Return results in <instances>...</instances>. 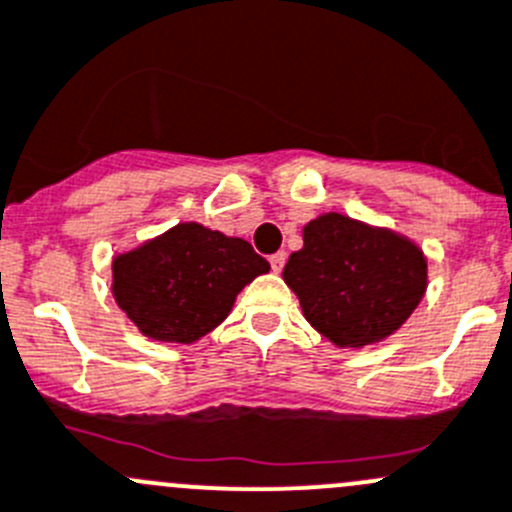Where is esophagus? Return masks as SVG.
<instances>
[{
    "mask_svg": "<svg viewBox=\"0 0 512 512\" xmlns=\"http://www.w3.org/2000/svg\"><path fill=\"white\" fill-rule=\"evenodd\" d=\"M269 264H271V269H274V274H279L286 264V253H274V256L269 259Z\"/></svg>",
    "mask_w": 512,
    "mask_h": 512,
    "instance_id": "esophagus-1",
    "label": "esophagus"
}]
</instances>
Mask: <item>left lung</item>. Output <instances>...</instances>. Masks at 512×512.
<instances>
[{
  "mask_svg": "<svg viewBox=\"0 0 512 512\" xmlns=\"http://www.w3.org/2000/svg\"><path fill=\"white\" fill-rule=\"evenodd\" d=\"M284 281L321 337L362 349L410 319L427 291V259L392 228L321 213L304 226V246L289 256Z\"/></svg>",
  "mask_w": 512,
  "mask_h": 512,
  "instance_id": "1",
  "label": "left lung"
}]
</instances>
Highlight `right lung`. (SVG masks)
<instances>
[{
  "label": "right lung",
  "mask_w": 512,
  "mask_h": 512,
  "mask_svg": "<svg viewBox=\"0 0 512 512\" xmlns=\"http://www.w3.org/2000/svg\"><path fill=\"white\" fill-rule=\"evenodd\" d=\"M269 261L243 238L178 223L113 259V296L148 339L193 344L213 332Z\"/></svg>",
  "instance_id": "1"
}]
</instances>
